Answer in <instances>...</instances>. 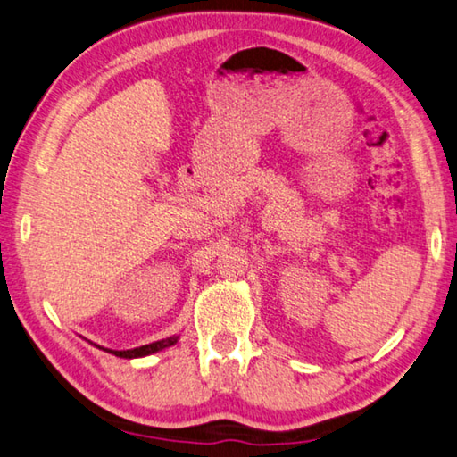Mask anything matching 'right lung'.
<instances>
[{
	"label": "right lung",
	"instance_id": "right-lung-1",
	"mask_svg": "<svg viewBox=\"0 0 457 457\" xmlns=\"http://www.w3.org/2000/svg\"><path fill=\"white\" fill-rule=\"evenodd\" d=\"M180 335H172V337H166V339H160V341H154L150 343V345H142V347H136V349H126V351H116V349H106V347H100L96 345V343H92L94 347H98L102 351H106V353H112L116 357H122V359H138V357H146V355H154L158 353V351H164L168 347H172L176 341H179Z\"/></svg>",
	"mask_w": 457,
	"mask_h": 457
}]
</instances>
